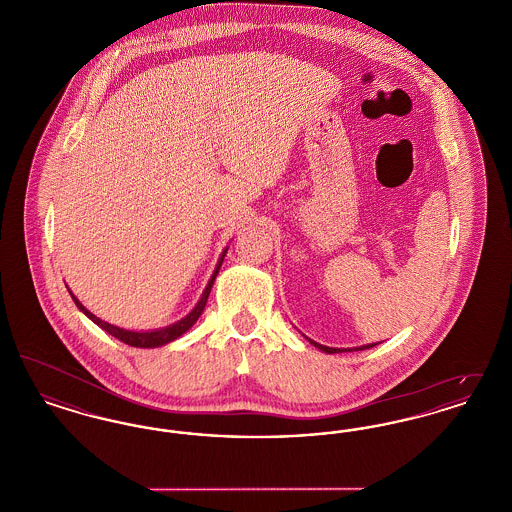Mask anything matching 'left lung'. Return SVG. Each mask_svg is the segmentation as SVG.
Here are the masks:
<instances>
[{
    "label": "left lung",
    "instance_id": "8db88e82",
    "mask_svg": "<svg viewBox=\"0 0 512 512\" xmlns=\"http://www.w3.org/2000/svg\"><path fill=\"white\" fill-rule=\"evenodd\" d=\"M315 347H318L320 351H324V353H341V351H351V349H336V347H326V345H320L317 341L309 340ZM376 343H368V345H363V347H353L355 351H363V349H370V347H374Z\"/></svg>",
    "mask_w": 512,
    "mask_h": 512
}]
</instances>
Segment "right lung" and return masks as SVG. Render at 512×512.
<instances>
[{"label": "right lung", "instance_id": "1", "mask_svg": "<svg viewBox=\"0 0 512 512\" xmlns=\"http://www.w3.org/2000/svg\"><path fill=\"white\" fill-rule=\"evenodd\" d=\"M226 251H228V247L222 251L219 263H217V268H215V272H213V276H211V280H209V284H207L205 292L201 295V299L197 301V305H195L194 309H192L186 317L182 318V320L174 322L171 326L159 328V330H151V332H149V330H147V332H134V330H124V328H119V326H113V324H109V322H105V320H101V318L96 317L94 313H90V311H88V309H86V307H84V305L74 297L71 290H69V293H71V297H73L76 307H78L86 317L90 318L92 322H96L99 328H103L107 334H111V336H115L117 340H121L122 343H128V345H132V347H159V345H167V343H171V341L176 340V338H180L182 334H186V332L194 326L195 320L201 317V313H203V309H205V305H207V297H209L211 288H213V282H215V278H217V274H219L220 265H222V261H224Z\"/></svg>", "mask_w": 512, "mask_h": 512}]
</instances>
